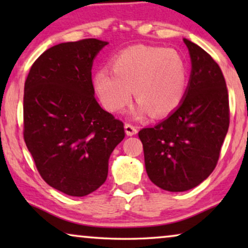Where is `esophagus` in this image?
<instances>
[{
  "label": "esophagus",
  "instance_id": "esophagus-1",
  "mask_svg": "<svg viewBox=\"0 0 248 248\" xmlns=\"http://www.w3.org/2000/svg\"><path fill=\"white\" fill-rule=\"evenodd\" d=\"M125 132H126V134L128 137H132V135L137 134L138 133V128L134 126V125H132L130 123H126L125 124Z\"/></svg>",
  "mask_w": 248,
  "mask_h": 248
}]
</instances>
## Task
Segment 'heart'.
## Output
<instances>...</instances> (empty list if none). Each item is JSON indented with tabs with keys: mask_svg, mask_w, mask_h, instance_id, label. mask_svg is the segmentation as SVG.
Listing matches in <instances>:
<instances>
[{
	"mask_svg": "<svg viewBox=\"0 0 248 248\" xmlns=\"http://www.w3.org/2000/svg\"><path fill=\"white\" fill-rule=\"evenodd\" d=\"M113 72L101 69L94 73L98 97L110 111H121L130 103L133 89L139 101L135 115L149 110L161 117L182 103L186 88V64L171 48L137 45L122 50L111 62Z\"/></svg>",
	"mask_w": 248,
	"mask_h": 248,
	"instance_id": "heart-1",
	"label": "heart"
}]
</instances>
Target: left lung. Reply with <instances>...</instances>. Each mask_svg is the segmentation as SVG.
<instances>
[{
    "label": "left lung",
    "mask_w": 248,
    "mask_h": 248,
    "mask_svg": "<svg viewBox=\"0 0 248 248\" xmlns=\"http://www.w3.org/2000/svg\"><path fill=\"white\" fill-rule=\"evenodd\" d=\"M192 62L182 103L166 120L139 132L145 170L165 191H188L216 168L229 127V99L218 64L184 38Z\"/></svg>",
    "instance_id": "8db88e82"
}]
</instances>
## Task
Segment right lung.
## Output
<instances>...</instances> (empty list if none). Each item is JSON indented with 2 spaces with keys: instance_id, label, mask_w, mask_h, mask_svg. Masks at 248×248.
Instances as JSON below:
<instances>
[{
  "instance_id": "add662e5",
  "label": "right lung",
  "mask_w": 248,
  "mask_h": 248,
  "mask_svg": "<svg viewBox=\"0 0 248 248\" xmlns=\"http://www.w3.org/2000/svg\"><path fill=\"white\" fill-rule=\"evenodd\" d=\"M107 42L88 38L45 50L25 82L23 138L40 176L71 196L99 188L124 124L94 98L91 69Z\"/></svg>"
}]
</instances>
